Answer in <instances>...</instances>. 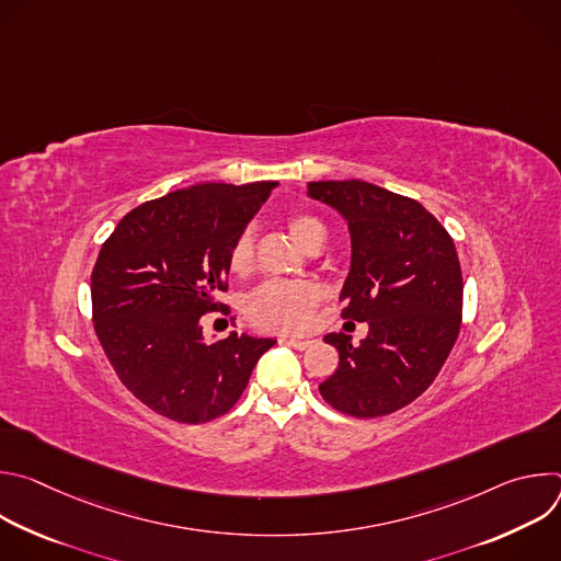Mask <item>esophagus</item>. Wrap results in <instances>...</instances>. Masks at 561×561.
<instances>
[{
	"label": "esophagus",
	"instance_id": "esophagus-1",
	"mask_svg": "<svg viewBox=\"0 0 561 561\" xmlns=\"http://www.w3.org/2000/svg\"><path fill=\"white\" fill-rule=\"evenodd\" d=\"M282 342H286L288 346H293L297 351H306L312 344L310 340H299V337H282Z\"/></svg>",
	"mask_w": 561,
	"mask_h": 561
}]
</instances>
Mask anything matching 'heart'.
Masks as SVG:
<instances>
[{
	"label": "heart",
	"instance_id": "heart-1",
	"mask_svg": "<svg viewBox=\"0 0 561 561\" xmlns=\"http://www.w3.org/2000/svg\"><path fill=\"white\" fill-rule=\"evenodd\" d=\"M288 230L301 249H312L327 242V226L314 215H293L288 219ZM228 266L234 275H247L253 266V234L244 230L234 239L228 255ZM322 297L312 282H266L262 284L247 304V314L251 324L266 331H301L310 322V312Z\"/></svg>",
	"mask_w": 561,
	"mask_h": 561
}]
</instances>
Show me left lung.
<instances>
[{
	"instance_id": "left-lung-1",
	"label": "left lung",
	"mask_w": 561,
	"mask_h": 561,
	"mask_svg": "<svg viewBox=\"0 0 561 561\" xmlns=\"http://www.w3.org/2000/svg\"><path fill=\"white\" fill-rule=\"evenodd\" d=\"M306 195L348 224L342 317L368 324L357 346L344 333L324 337L340 366L319 392L353 417L394 413L433 383L459 335L463 282L453 239L420 202L362 180L308 182Z\"/></svg>"
}]
</instances>
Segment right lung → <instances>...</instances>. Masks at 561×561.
Returning <instances> with one entry per match:
<instances>
[{
  "instance_id": "obj_1",
  "label": "right lung",
  "mask_w": 561,
  "mask_h": 561,
  "mask_svg": "<svg viewBox=\"0 0 561 561\" xmlns=\"http://www.w3.org/2000/svg\"><path fill=\"white\" fill-rule=\"evenodd\" d=\"M277 182L195 184L139 204L106 239L91 275L93 322L122 383L182 424L224 415L271 337L208 342L202 314L221 304L234 239Z\"/></svg>"
}]
</instances>
